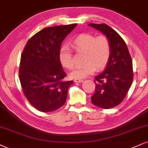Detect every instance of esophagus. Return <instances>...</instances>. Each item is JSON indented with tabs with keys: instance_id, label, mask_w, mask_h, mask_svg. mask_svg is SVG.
I'll return each mask as SVG.
<instances>
[{
	"instance_id": "obj_1",
	"label": "esophagus",
	"mask_w": 148,
	"mask_h": 148,
	"mask_svg": "<svg viewBox=\"0 0 148 148\" xmlns=\"http://www.w3.org/2000/svg\"><path fill=\"white\" fill-rule=\"evenodd\" d=\"M74 81L75 82V83H83V80H82V79H74Z\"/></svg>"
}]
</instances>
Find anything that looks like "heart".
Listing matches in <instances>:
<instances>
[{"label":"heart","instance_id":"obj_1","mask_svg":"<svg viewBox=\"0 0 148 148\" xmlns=\"http://www.w3.org/2000/svg\"><path fill=\"white\" fill-rule=\"evenodd\" d=\"M71 47L78 53L84 54L83 66L76 67L69 76L73 79H81L97 71L102 70L109 62L111 55V44L104 35L96 36L91 34H81L71 43ZM60 63L67 69H72L74 63L70 50L67 47L60 49Z\"/></svg>","mask_w":148,"mask_h":148}]
</instances>
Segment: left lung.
I'll use <instances>...</instances> for the list:
<instances>
[{
	"label": "left lung",
	"instance_id": "left-lung-1",
	"mask_svg": "<svg viewBox=\"0 0 148 148\" xmlns=\"http://www.w3.org/2000/svg\"><path fill=\"white\" fill-rule=\"evenodd\" d=\"M89 25L106 35L111 44L109 62L104 72L95 77V93L91 97L96 106L109 109L122 102L131 87L132 61L126 43L115 30L106 24Z\"/></svg>",
	"mask_w": 148,
	"mask_h": 148
}]
</instances>
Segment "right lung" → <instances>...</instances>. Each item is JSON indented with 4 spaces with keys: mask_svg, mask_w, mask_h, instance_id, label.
<instances>
[{
    "mask_svg": "<svg viewBox=\"0 0 148 148\" xmlns=\"http://www.w3.org/2000/svg\"><path fill=\"white\" fill-rule=\"evenodd\" d=\"M77 24L42 29L27 42L21 54L19 79L23 92L36 110L49 112L66 101L72 81L66 76L59 59L62 42Z\"/></svg>",
    "mask_w": 148,
    "mask_h": 148,
    "instance_id": "right-lung-1",
    "label": "right lung"
}]
</instances>
